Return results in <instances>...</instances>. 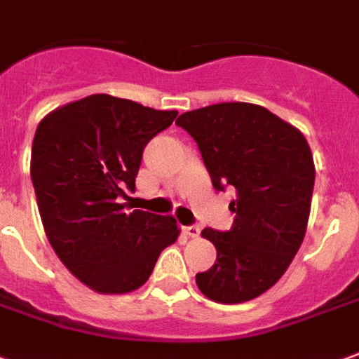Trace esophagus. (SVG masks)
<instances>
[{
	"label": "esophagus",
	"instance_id": "esophagus-1",
	"mask_svg": "<svg viewBox=\"0 0 359 359\" xmlns=\"http://www.w3.org/2000/svg\"><path fill=\"white\" fill-rule=\"evenodd\" d=\"M185 236H189V238H199L201 233V226L199 224H191V226H185L184 228Z\"/></svg>",
	"mask_w": 359,
	"mask_h": 359
}]
</instances>
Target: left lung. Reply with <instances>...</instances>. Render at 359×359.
I'll return each instance as SVG.
<instances>
[{
    "label": "left lung",
    "instance_id": "left-lung-1",
    "mask_svg": "<svg viewBox=\"0 0 359 359\" xmlns=\"http://www.w3.org/2000/svg\"><path fill=\"white\" fill-rule=\"evenodd\" d=\"M175 123L199 147L212 187L236 189L232 228L201 233L215 243L216 263L195 282L218 304L249 302L278 282L304 241L315 184L311 149L296 127L257 104H212Z\"/></svg>",
    "mask_w": 359,
    "mask_h": 359
}]
</instances>
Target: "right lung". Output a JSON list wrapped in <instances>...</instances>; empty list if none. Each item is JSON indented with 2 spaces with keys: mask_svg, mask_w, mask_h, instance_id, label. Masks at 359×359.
Here are the masks:
<instances>
[{
  "mask_svg": "<svg viewBox=\"0 0 359 359\" xmlns=\"http://www.w3.org/2000/svg\"><path fill=\"white\" fill-rule=\"evenodd\" d=\"M177 111L93 94L48 114L34 133L30 177L50 245L100 294H127L149 280L162 249L180 236L172 216L127 212V191L144 147Z\"/></svg>",
  "mask_w": 359,
  "mask_h": 359,
  "instance_id": "add662e5",
  "label": "right lung"
}]
</instances>
